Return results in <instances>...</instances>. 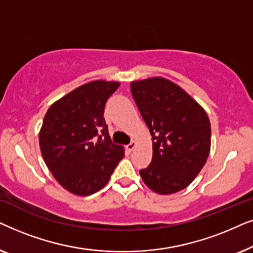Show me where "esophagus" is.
I'll use <instances>...</instances> for the list:
<instances>
[{"label":"esophagus","mask_w":253,"mask_h":253,"mask_svg":"<svg viewBox=\"0 0 253 253\" xmlns=\"http://www.w3.org/2000/svg\"><path fill=\"white\" fill-rule=\"evenodd\" d=\"M136 146H137V143H136V141H134V140H132L130 144L126 145V150L129 151V152H132V151L134 150V147H136Z\"/></svg>","instance_id":"esophagus-1"}]
</instances>
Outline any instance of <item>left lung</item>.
Returning a JSON list of instances; mask_svg holds the SVG:
<instances>
[{
  "label": "left lung",
  "instance_id": "1",
  "mask_svg": "<svg viewBox=\"0 0 253 253\" xmlns=\"http://www.w3.org/2000/svg\"><path fill=\"white\" fill-rule=\"evenodd\" d=\"M130 87L153 141L151 165L139 170L141 178L159 195L181 191L209 158V116L184 89L166 78L136 81Z\"/></svg>",
  "mask_w": 253,
  "mask_h": 253
}]
</instances>
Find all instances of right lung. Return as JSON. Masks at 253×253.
<instances>
[{
	"label": "right lung",
	"mask_w": 253,
	"mask_h": 253,
	"mask_svg": "<svg viewBox=\"0 0 253 253\" xmlns=\"http://www.w3.org/2000/svg\"><path fill=\"white\" fill-rule=\"evenodd\" d=\"M119 82H89L48 108L39 132L43 161L69 192L89 196L108 183L124 157L112 143L103 112Z\"/></svg>",
	"instance_id": "obj_1"
}]
</instances>
